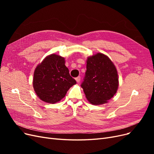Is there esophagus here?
I'll return each mask as SVG.
<instances>
[{"mask_svg":"<svg viewBox=\"0 0 154 154\" xmlns=\"http://www.w3.org/2000/svg\"><path fill=\"white\" fill-rule=\"evenodd\" d=\"M80 80H81L80 76H78L77 78H76V82H77L78 83H79V82H80Z\"/></svg>","mask_w":154,"mask_h":154,"instance_id":"34e87169","label":"esophagus"}]
</instances>
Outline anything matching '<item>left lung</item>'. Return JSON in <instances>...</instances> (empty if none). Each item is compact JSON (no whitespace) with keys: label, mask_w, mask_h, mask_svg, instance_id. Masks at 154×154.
<instances>
[{"label":"left lung","mask_w":154,"mask_h":154,"mask_svg":"<svg viewBox=\"0 0 154 154\" xmlns=\"http://www.w3.org/2000/svg\"><path fill=\"white\" fill-rule=\"evenodd\" d=\"M81 86L92 105L106 103L115 95L119 86L118 74L107 56L98 53L87 58V71Z\"/></svg>","instance_id":"1"}]
</instances>
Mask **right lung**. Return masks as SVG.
Returning <instances> with one entry per match:
<instances>
[{"instance_id":"1","label":"right lung","mask_w":154,"mask_h":154,"mask_svg":"<svg viewBox=\"0 0 154 154\" xmlns=\"http://www.w3.org/2000/svg\"><path fill=\"white\" fill-rule=\"evenodd\" d=\"M76 83L65 65V58L57 54L48 56L35 70L34 90L39 98L46 103L58 102Z\"/></svg>"}]
</instances>
